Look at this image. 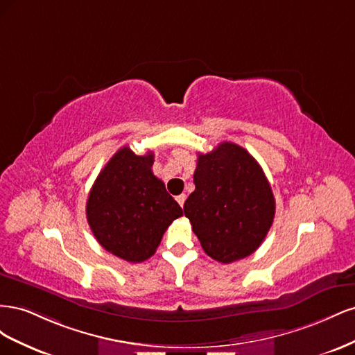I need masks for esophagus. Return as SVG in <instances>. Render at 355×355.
<instances>
[{
    "label": "esophagus",
    "mask_w": 355,
    "mask_h": 355,
    "mask_svg": "<svg viewBox=\"0 0 355 355\" xmlns=\"http://www.w3.org/2000/svg\"><path fill=\"white\" fill-rule=\"evenodd\" d=\"M185 200H187V196H185V194H180V196H178V197H176V201L179 202V206H180V207H184Z\"/></svg>",
    "instance_id": "obj_1"
}]
</instances>
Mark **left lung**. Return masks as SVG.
<instances>
[{
    "label": "left lung",
    "instance_id": "left-lung-1",
    "mask_svg": "<svg viewBox=\"0 0 355 355\" xmlns=\"http://www.w3.org/2000/svg\"><path fill=\"white\" fill-rule=\"evenodd\" d=\"M194 184L184 211L202 250L222 263L257 250L275 214L272 189L259 163L244 148L223 142L198 154Z\"/></svg>",
    "mask_w": 355,
    "mask_h": 355
}]
</instances>
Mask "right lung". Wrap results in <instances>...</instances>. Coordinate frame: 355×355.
Segmentation results:
<instances>
[{"label": "right lung", "mask_w": 355, "mask_h": 355, "mask_svg": "<svg viewBox=\"0 0 355 355\" xmlns=\"http://www.w3.org/2000/svg\"><path fill=\"white\" fill-rule=\"evenodd\" d=\"M154 154L136 155L123 146L90 189L85 214L96 240L127 262L151 257L168 225L184 214L153 173Z\"/></svg>", "instance_id": "1"}]
</instances>
